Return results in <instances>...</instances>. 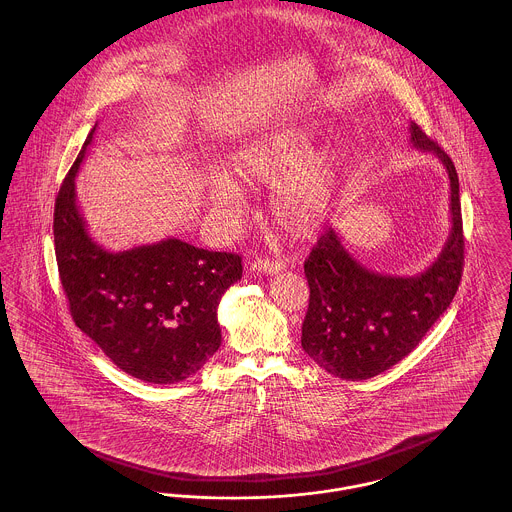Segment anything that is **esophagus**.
Wrapping results in <instances>:
<instances>
[{"mask_svg":"<svg viewBox=\"0 0 512 512\" xmlns=\"http://www.w3.org/2000/svg\"><path fill=\"white\" fill-rule=\"evenodd\" d=\"M286 268V265L282 261H270V259H257L253 263V270L257 272H263V274H278Z\"/></svg>","mask_w":512,"mask_h":512,"instance_id":"1","label":"esophagus"}]
</instances>
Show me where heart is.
I'll return each instance as SVG.
<instances>
[{
	"label": "heart",
	"mask_w": 512,
	"mask_h": 512,
	"mask_svg": "<svg viewBox=\"0 0 512 512\" xmlns=\"http://www.w3.org/2000/svg\"><path fill=\"white\" fill-rule=\"evenodd\" d=\"M234 171L247 180L275 186L272 213L295 238L317 234L332 219L341 194L343 155L334 146L318 147L313 132L290 128L247 142L234 155ZM207 201L222 220L242 211L240 184L219 174L207 186Z\"/></svg>",
	"instance_id": "obj_1"
}]
</instances>
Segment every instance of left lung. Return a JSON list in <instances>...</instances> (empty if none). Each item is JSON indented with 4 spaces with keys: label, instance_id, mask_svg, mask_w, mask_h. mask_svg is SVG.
Wrapping results in <instances>:
<instances>
[{
    "label": "left lung",
    "instance_id": "left-lung-1",
    "mask_svg": "<svg viewBox=\"0 0 512 512\" xmlns=\"http://www.w3.org/2000/svg\"><path fill=\"white\" fill-rule=\"evenodd\" d=\"M414 149L430 151L451 186V230L438 259L414 276L380 274L359 263L328 228L305 261L309 309L301 347L326 372L366 380L405 359L451 305L464 263L459 176L451 157L411 122Z\"/></svg>",
    "mask_w": 512,
    "mask_h": 512
}]
</instances>
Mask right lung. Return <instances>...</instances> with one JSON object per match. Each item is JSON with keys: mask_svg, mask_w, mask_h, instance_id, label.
<instances>
[{"mask_svg": "<svg viewBox=\"0 0 512 512\" xmlns=\"http://www.w3.org/2000/svg\"><path fill=\"white\" fill-rule=\"evenodd\" d=\"M96 126L55 199L61 284L74 324L122 372L149 384H176L217 353V309L224 292L242 278V257L176 238L126 251L99 245L80 213L74 182Z\"/></svg>", "mask_w": 512, "mask_h": 512, "instance_id": "right-lung-1", "label": "right lung"}]
</instances>
